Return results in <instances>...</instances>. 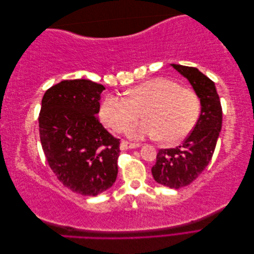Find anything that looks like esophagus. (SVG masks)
I'll use <instances>...</instances> for the list:
<instances>
[{
    "label": "esophagus",
    "instance_id": "34e87169",
    "mask_svg": "<svg viewBox=\"0 0 254 254\" xmlns=\"http://www.w3.org/2000/svg\"><path fill=\"white\" fill-rule=\"evenodd\" d=\"M141 144H137V143H130L127 141H123L121 143V149L122 150H125V149H132V148H137V147H141Z\"/></svg>",
    "mask_w": 254,
    "mask_h": 254
}]
</instances>
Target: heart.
<instances>
[{"label": "heart", "mask_w": 254, "mask_h": 254, "mask_svg": "<svg viewBox=\"0 0 254 254\" xmlns=\"http://www.w3.org/2000/svg\"><path fill=\"white\" fill-rule=\"evenodd\" d=\"M147 120L133 126L134 139L161 136L164 142L184 139L200 114V99L193 90L162 77L146 80L128 91V96L109 95L101 107L105 124L117 132H126L142 112Z\"/></svg>", "instance_id": "1"}]
</instances>
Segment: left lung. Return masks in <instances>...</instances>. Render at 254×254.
<instances>
[{
	"mask_svg": "<svg viewBox=\"0 0 254 254\" xmlns=\"http://www.w3.org/2000/svg\"><path fill=\"white\" fill-rule=\"evenodd\" d=\"M200 98L201 112L191 132L175 148L160 149L151 173L158 183L171 189L187 187L210 163L221 129L222 109L215 83L196 67L172 64Z\"/></svg>",
	"mask_w": 254,
	"mask_h": 254,
	"instance_id": "obj_1",
	"label": "left lung"
}]
</instances>
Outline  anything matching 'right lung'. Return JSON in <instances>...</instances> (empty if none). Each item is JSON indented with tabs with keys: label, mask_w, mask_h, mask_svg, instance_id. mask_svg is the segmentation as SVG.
Wrapping results in <instances>:
<instances>
[{
	"label": "right lung",
	"mask_w": 254,
	"mask_h": 254,
	"mask_svg": "<svg viewBox=\"0 0 254 254\" xmlns=\"http://www.w3.org/2000/svg\"><path fill=\"white\" fill-rule=\"evenodd\" d=\"M103 84L64 80L45 92L39 113L42 149L57 179L74 193L96 196L118 176L120 139L97 119Z\"/></svg>",
	"instance_id": "add662e5"
}]
</instances>
